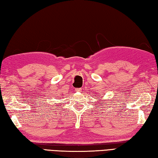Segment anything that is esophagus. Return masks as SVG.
I'll use <instances>...</instances> for the list:
<instances>
[{"mask_svg":"<svg viewBox=\"0 0 158 158\" xmlns=\"http://www.w3.org/2000/svg\"><path fill=\"white\" fill-rule=\"evenodd\" d=\"M81 90V89H80V88H77V89H75V91L77 92H80Z\"/></svg>","mask_w":158,"mask_h":158,"instance_id":"esophagus-1","label":"esophagus"}]
</instances>
